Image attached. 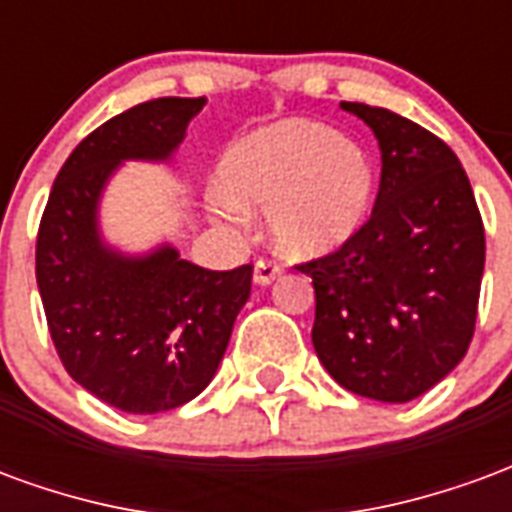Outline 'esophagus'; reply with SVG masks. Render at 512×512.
Returning <instances> with one entry per match:
<instances>
[{
    "label": "esophagus",
    "instance_id": "34e87169",
    "mask_svg": "<svg viewBox=\"0 0 512 512\" xmlns=\"http://www.w3.org/2000/svg\"><path fill=\"white\" fill-rule=\"evenodd\" d=\"M282 274V268L277 263H271V260H257L255 263V282L257 285H271L274 279Z\"/></svg>",
    "mask_w": 512,
    "mask_h": 512
}]
</instances>
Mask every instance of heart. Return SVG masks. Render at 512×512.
Masks as SVG:
<instances>
[{
    "label": "heart",
    "mask_w": 512,
    "mask_h": 512,
    "mask_svg": "<svg viewBox=\"0 0 512 512\" xmlns=\"http://www.w3.org/2000/svg\"><path fill=\"white\" fill-rule=\"evenodd\" d=\"M211 211L235 219L268 208L271 244L293 260L332 255L354 238L376 200L365 147L310 120H282L235 139L216 164Z\"/></svg>",
    "instance_id": "heart-1"
}]
</instances>
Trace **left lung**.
I'll list each match as a JSON object with an SVG mask.
<instances>
[{
    "label": "left lung",
    "mask_w": 512,
    "mask_h": 512,
    "mask_svg": "<svg viewBox=\"0 0 512 512\" xmlns=\"http://www.w3.org/2000/svg\"><path fill=\"white\" fill-rule=\"evenodd\" d=\"M373 131L381 186L370 222L334 255L299 266L315 285L312 345L354 395L408 403L472 343L485 230L450 147L384 106L343 101Z\"/></svg>",
    "instance_id": "1"
}]
</instances>
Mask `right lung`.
<instances>
[{"label": "right lung", "instance_id": "1", "mask_svg": "<svg viewBox=\"0 0 512 512\" xmlns=\"http://www.w3.org/2000/svg\"><path fill=\"white\" fill-rule=\"evenodd\" d=\"M205 98L131 106L79 142L54 180L35 252L51 340L79 386L128 414L169 411L211 384L252 268L208 271L169 241H106L101 202L126 161L172 164Z\"/></svg>", "mask_w": 512, "mask_h": 512}]
</instances>
